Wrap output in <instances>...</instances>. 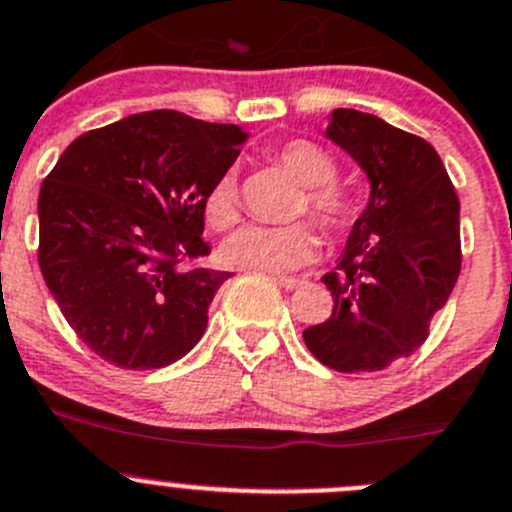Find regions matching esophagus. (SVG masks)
Masks as SVG:
<instances>
[{"label": "esophagus", "mask_w": 512, "mask_h": 512, "mask_svg": "<svg viewBox=\"0 0 512 512\" xmlns=\"http://www.w3.org/2000/svg\"><path fill=\"white\" fill-rule=\"evenodd\" d=\"M276 284H279L281 289H286V291H294V289H299V286L304 284V281H301V279H291V276H276Z\"/></svg>", "instance_id": "34e87169"}]
</instances>
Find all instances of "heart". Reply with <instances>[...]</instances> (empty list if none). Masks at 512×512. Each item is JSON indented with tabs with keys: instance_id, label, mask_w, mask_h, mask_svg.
Returning a JSON list of instances; mask_svg holds the SVG:
<instances>
[{
	"instance_id": "b5f03b06",
	"label": "heart",
	"mask_w": 512,
	"mask_h": 512,
	"mask_svg": "<svg viewBox=\"0 0 512 512\" xmlns=\"http://www.w3.org/2000/svg\"><path fill=\"white\" fill-rule=\"evenodd\" d=\"M276 163L296 180L304 191L301 211L319 223L321 231L344 233L352 228L359 206L347 188L332 183L339 165L332 155L309 140H291L276 150ZM206 218L213 228H228L238 218L236 178L231 170L218 175L206 193ZM319 251V238L309 223L294 226H243L221 243V261L238 271H261V274H286Z\"/></svg>"
}]
</instances>
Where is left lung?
I'll return each mask as SVG.
<instances>
[{"label": "left lung", "instance_id": "obj_1", "mask_svg": "<svg viewBox=\"0 0 512 512\" xmlns=\"http://www.w3.org/2000/svg\"><path fill=\"white\" fill-rule=\"evenodd\" d=\"M326 138L369 178L337 269L321 276L334 311L304 329L309 352L337 372H379L415 354L460 276V201L427 140L349 107Z\"/></svg>", "mask_w": 512, "mask_h": 512}]
</instances>
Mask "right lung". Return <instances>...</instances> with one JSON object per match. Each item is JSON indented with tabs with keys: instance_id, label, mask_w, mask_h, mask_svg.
I'll list each match as a JSON object with an SVG mask.
<instances>
[{
	"instance_id": "add662e5",
	"label": "right lung",
	"mask_w": 512,
	"mask_h": 512,
	"mask_svg": "<svg viewBox=\"0 0 512 512\" xmlns=\"http://www.w3.org/2000/svg\"><path fill=\"white\" fill-rule=\"evenodd\" d=\"M238 125L153 110L67 145L40 188V269L87 349L120 369L186 357L228 271L188 266L206 193L238 158Z\"/></svg>"
}]
</instances>
